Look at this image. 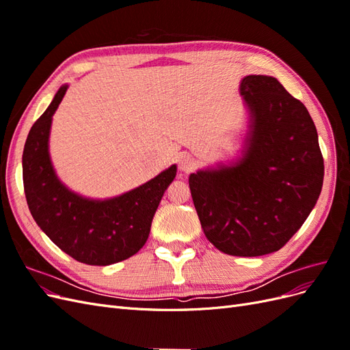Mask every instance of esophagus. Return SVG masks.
Masks as SVG:
<instances>
[{
	"label": "esophagus",
	"instance_id": "34e87169",
	"mask_svg": "<svg viewBox=\"0 0 350 350\" xmlns=\"http://www.w3.org/2000/svg\"><path fill=\"white\" fill-rule=\"evenodd\" d=\"M194 166H196V159H194V156L188 154V153H181V154H179V157H178V167H179V171L189 172V171H193Z\"/></svg>",
	"mask_w": 350,
	"mask_h": 350
}]
</instances>
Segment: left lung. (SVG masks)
<instances>
[{
	"label": "left lung",
	"instance_id": "1",
	"mask_svg": "<svg viewBox=\"0 0 350 350\" xmlns=\"http://www.w3.org/2000/svg\"><path fill=\"white\" fill-rule=\"evenodd\" d=\"M239 93L248 111L241 154L189 175L201 228L229 256L279 251L320 197L324 161L305 105L278 79L251 74Z\"/></svg>",
	"mask_w": 350,
	"mask_h": 350
}]
</instances>
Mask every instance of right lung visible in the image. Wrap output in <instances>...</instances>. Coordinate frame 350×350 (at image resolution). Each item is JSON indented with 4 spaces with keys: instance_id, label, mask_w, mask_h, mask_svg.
<instances>
[{
    "instance_id": "add662e5",
    "label": "right lung",
    "mask_w": 350,
    "mask_h": 350,
    "mask_svg": "<svg viewBox=\"0 0 350 350\" xmlns=\"http://www.w3.org/2000/svg\"><path fill=\"white\" fill-rule=\"evenodd\" d=\"M67 89L68 84H62L29 131L23 150L27 206L38 226L59 250L89 266H109L143 248L176 165L112 198L94 200L72 191L58 178L49 154L52 116Z\"/></svg>"
}]
</instances>
